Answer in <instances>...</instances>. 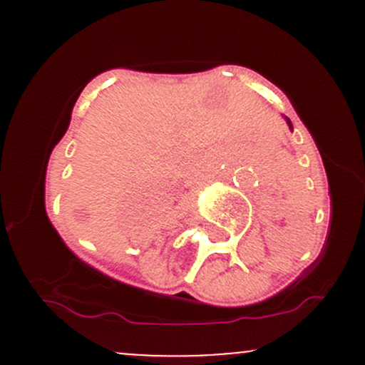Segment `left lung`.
<instances>
[{"label":"left lung","mask_w":365,"mask_h":365,"mask_svg":"<svg viewBox=\"0 0 365 365\" xmlns=\"http://www.w3.org/2000/svg\"><path fill=\"white\" fill-rule=\"evenodd\" d=\"M288 125H289V127H292V121H289V120H288Z\"/></svg>","instance_id":"8db88e82"}]
</instances>
